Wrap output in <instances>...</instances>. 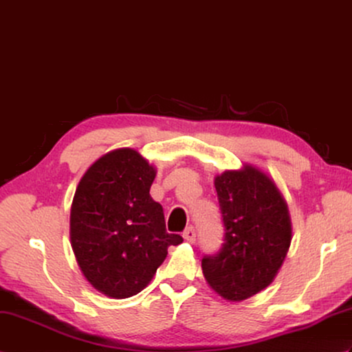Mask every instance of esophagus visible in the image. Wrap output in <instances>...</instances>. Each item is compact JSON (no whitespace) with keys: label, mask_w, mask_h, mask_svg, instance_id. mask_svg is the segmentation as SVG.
<instances>
[{"label":"esophagus","mask_w":352,"mask_h":352,"mask_svg":"<svg viewBox=\"0 0 352 352\" xmlns=\"http://www.w3.org/2000/svg\"><path fill=\"white\" fill-rule=\"evenodd\" d=\"M183 239L186 241H189V243H195L196 241V232H195V228L193 226L186 228L184 232H183Z\"/></svg>","instance_id":"obj_1"}]
</instances>
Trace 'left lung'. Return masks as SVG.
Wrapping results in <instances>:
<instances>
[{"label":"left lung","mask_w":352,"mask_h":352,"mask_svg":"<svg viewBox=\"0 0 352 352\" xmlns=\"http://www.w3.org/2000/svg\"><path fill=\"white\" fill-rule=\"evenodd\" d=\"M225 240L202 258L206 280L220 297L241 301L267 288L291 244V217L280 190L263 170L244 165L214 178Z\"/></svg>","instance_id":"obj_1"}]
</instances>
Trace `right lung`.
Returning <instances> with one entry per match:
<instances>
[{
  "label": "right lung",
  "mask_w": 352,
  "mask_h": 352,
  "mask_svg": "<svg viewBox=\"0 0 352 352\" xmlns=\"http://www.w3.org/2000/svg\"><path fill=\"white\" fill-rule=\"evenodd\" d=\"M156 168L133 148L104 154L87 169L70 211V241L80 272L111 298H129L150 283L183 243L168 234L163 208L150 187Z\"/></svg>",
  "instance_id": "add662e5"
}]
</instances>
